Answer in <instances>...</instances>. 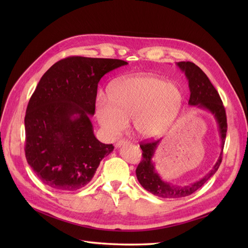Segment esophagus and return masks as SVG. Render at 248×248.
<instances>
[{
    "label": "esophagus",
    "instance_id": "1",
    "mask_svg": "<svg viewBox=\"0 0 248 248\" xmlns=\"http://www.w3.org/2000/svg\"><path fill=\"white\" fill-rule=\"evenodd\" d=\"M126 144H127V140H121L117 141L116 148H120V147H122V146H124V145H126Z\"/></svg>",
    "mask_w": 248,
    "mask_h": 248
}]
</instances>
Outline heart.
Returning <instances> with one entry per match:
<instances>
[{
  "instance_id": "1",
  "label": "heart",
  "mask_w": 248,
  "mask_h": 248,
  "mask_svg": "<svg viewBox=\"0 0 248 248\" xmlns=\"http://www.w3.org/2000/svg\"><path fill=\"white\" fill-rule=\"evenodd\" d=\"M110 98L97 97L96 117L110 139L128 127V120L140 138L154 139L166 132L181 108L183 95L174 82L154 74H140L117 81Z\"/></svg>"
}]
</instances>
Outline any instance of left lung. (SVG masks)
<instances>
[{
  "mask_svg": "<svg viewBox=\"0 0 248 248\" xmlns=\"http://www.w3.org/2000/svg\"><path fill=\"white\" fill-rule=\"evenodd\" d=\"M177 66L180 70L185 73L186 78L188 80L190 91L188 101L189 106L197 107L200 109L209 111L215 119L220 138L221 152L214 167L206 176L191 184L180 186L164 181L160 177L159 172L155 169L153 157L157 147L160 144V140L141 144L140 147L142 150V160L137 168V178L140 184L146 190L153 193L156 197L163 199H179L190 196L191 193L201 188L215 174L221 163L222 150L228 130L226 109L223 108L218 92L216 91V89L213 87L204 71L191 62H178Z\"/></svg>",
  "mask_w": 248,
  "mask_h": 248,
  "instance_id": "1",
  "label": "left lung"
}]
</instances>
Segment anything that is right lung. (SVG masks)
I'll use <instances>...</instances> for the list:
<instances>
[{"label":"right lung","instance_id":"right-lung-1","mask_svg":"<svg viewBox=\"0 0 248 248\" xmlns=\"http://www.w3.org/2000/svg\"><path fill=\"white\" fill-rule=\"evenodd\" d=\"M128 63L117 59L69 57L43 74L29 101L26 158L48 187L74 191L94 177L114 150L94 136L97 87L108 72Z\"/></svg>","mask_w":248,"mask_h":248}]
</instances>
